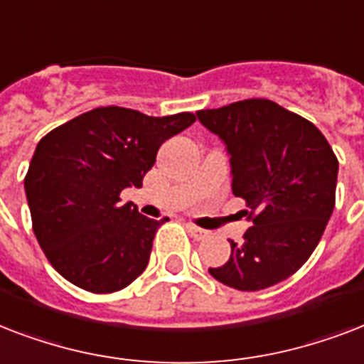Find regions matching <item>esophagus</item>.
<instances>
[{
  "mask_svg": "<svg viewBox=\"0 0 364 364\" xmlns=\"http://www.w3.org/2000/svg\"><path fill=\"white\" fill-rule=\"evenodd\" d=\"M186 228H188V232H190L191 235L197 239V241H203V239L208 237L207 230H203V228H197L196 224H186Z\"/></svg>",
  "mask_w": 364,
  "mask_h": 364,
  "instance_id": "obj_1",
  "label": "esophagus"
}]
</instances>
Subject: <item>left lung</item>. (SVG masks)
Wrapping results in <instances>:
<instances>
[{
  "instance_id": "left-lung-1",
  "label": "left lung",
  "mask_w": 364,
  "mask_h": 364,
  "mask_svg": "<svg viewBox=\"0 0 364 364\" xmlns=\"http://www.w3.org/2000/svg\"><path fill=\"white\" fill-rule=\"evenodd\" d=\"M197 117L224 140L232 191L247 203L252 226L230 260L208 267L237 290L281 283L308 262L336 203L338 159L323 132L267 98H249Z\"/></svg>"
}]
</instances>
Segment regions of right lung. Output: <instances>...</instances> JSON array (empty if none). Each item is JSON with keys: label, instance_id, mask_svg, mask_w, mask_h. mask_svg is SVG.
Instances as JSON below:
<instances>
[{"label": "right lung", "instance_id": "add662e5", "mask_svg": "<svg viewBox=\"0 0 364 364\" xmlns=\"http://www.w3.org/2000/svg\"><path fill=\"white\" fill-rule=\"evenodd\" d=\"M196 121L190 112L150 117L102 106L39 140L24 176L32 228L62 277L89 292L125 289L146 269L157 228L125 188H142L159 146Z\"/></svg>", "mask_w": 364, "mask_h": 364}]
</instances>
